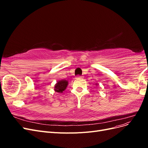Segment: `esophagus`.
Segmentation results:
<instances>
[{
  "label": "esophagus",
  "instance_id": "obj_1",
  "mask_svg": "<svg viewBox=\"0 0 148 148\" xmlns=\"http://www.w3.org/2000/svg\"><path fill=\"white\" fill-rule=\"evenodd\" d=\"M77 78H79V79H82V78H83V77H82V76H78Z\"/></svg>",
  "mask_w": 148,
  "mask_h": 148
}]
</instances>
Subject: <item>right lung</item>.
<instances>
[{
    "instance_id": "add662e5",
    "label": "right lung",
    "mask_w": 148,
    "mask_h": 148,
    "mask_svg": "<svg viewBox=\"0 0 148 148\" xmlns=\"http://www.w3.org/2000/svg\"><path fill=\"white\" fill-rule=\"evenodd\" d=\"M68 82L65 79L58 82L55 86V91L57 92H62L66 89Z\"/></svg>"
}]
</instances>
